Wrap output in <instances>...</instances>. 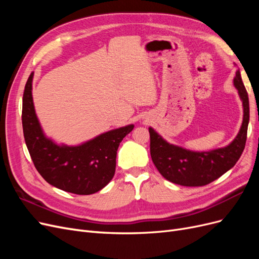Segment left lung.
<instances>
[{
    "label": "left lung",
    "mask_w": 259,
    "mask_h": 259,
    "mask_svg": "<svg viewBox=\"0 0 259 259\" xmlns=\"http://www.w3.org/2000/svg\"><path fill=\"white\" fill-rule=\"evenodd\" d=\"M243 107V121L238 135L223 148L208 151H192L166 142L151 126L150 153L160 174L168 182L186 187L205 186L232 168L244 150L249 121L248 95L242 82L240 69L233 79Z\"/></svg>",
    "instance_id": "1"
}]
</instances>
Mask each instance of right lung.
<instances>
[{"label":"right lung","instance_id":"right-lung-1","mask_svg":"<svg viewBox=\"0 0 259 259\" xmlns=\"http://www.w3.org/2000/svg\"><path fill=\"white\" fill-rule=\"evenodd\" d=\"M31 73L22 97V128L34 166L50 185L88 195L105 188L114 176L116 151L134 124L99 134L75 146L57 144L46 136L35 113Z\"/></svg>","mask_w":259,"mask_h":259}]
</instances>
